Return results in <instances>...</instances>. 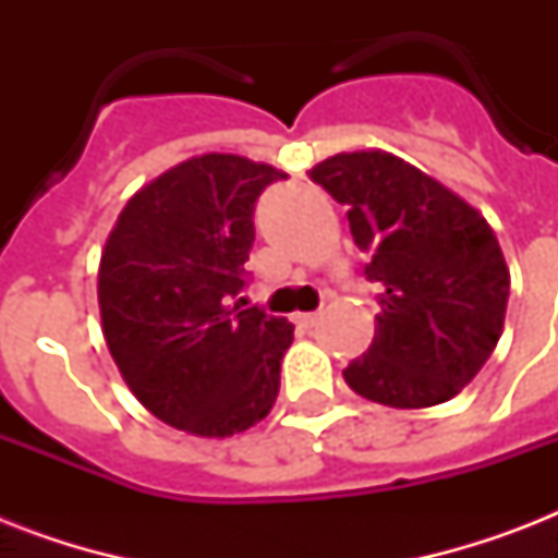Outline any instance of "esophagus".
Here are the masks:
<instances>
[{
    "label": "esophagus",
    "instance_id": "34e87169",
    "mask_svg": "<svg viewBox=\"0 0 558 558\" xmlns=\"http://www.w3.org/2000/svg\"><path fill=\"white\" fill-rule=\"evenodd\" d=\"M295 324L301 330H313L315 324H318V313H298Z\"/></svg>",
    "mask_w": 558,
    "mask_h": 558
}]
</instances>
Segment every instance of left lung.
Here are the masks:
<instances>
[{"instance_id":"obj_1","label":"left lung","mask_w":558,"mask_h":558,"mask_svg":"<svg viewBox=\"0 0 558 558\" xmlns=\"http://www.w3.org/2000/svg\"><path fill=\"white\" fill-rule=\"evenodd\" d=\"M348 205L353 243L371 257L379 315L367 353L344 381L388 408L458 397L493 356L510 298V269L481 210L393 153H339L310 170Z\"/></svg>"}]
</instances>
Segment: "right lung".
<instances>
[{
	"instance_id": "obj_1",
	"label": "right lung",
	"mask_w": 558,
	"mask_h": 558,
	"mask_svg": "<svg viewBox=\"0 0 558 558\" xmlns=\"http://www.w3.org/2000/svg\"><path fill=\"white\" fill-rule=\"evenodd\" d=\"M287 173L234 153L165 170L118 214L98 269L104 339L153 416L231 437L269 414L295 327L245 306L254 202Z\"/></svg>"
}]
</instances>
